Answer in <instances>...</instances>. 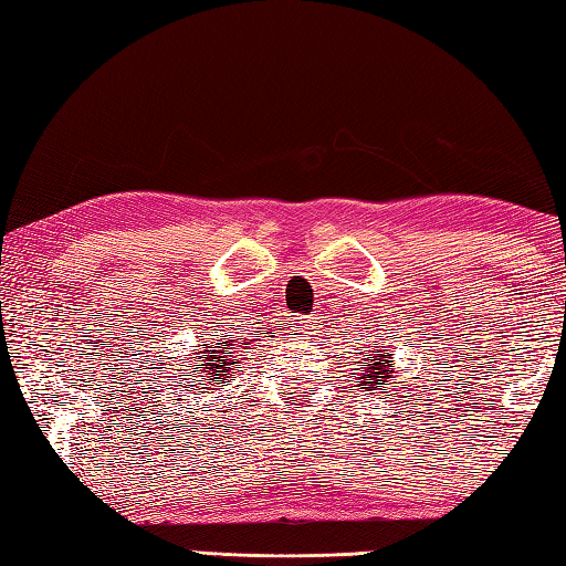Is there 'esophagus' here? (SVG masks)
Wrapping results in <instances>:
<instances>
[{
	"label": "esophagus",
	"instance_id": "34e87169",
	"mask_svg": "<svg viewBox=\"0 0 566 566\" xmlns=\"http://www.w3.org/2000/svg\"><path fill=\"white\" fill-rule=\"evenodd\" d=\"M294 324H296V331H302V334H312V328H316L318 318L316 316H298Z\"/></svg>",
	"mask_w": 566,
	"mask_h": 566
}]
</instances>
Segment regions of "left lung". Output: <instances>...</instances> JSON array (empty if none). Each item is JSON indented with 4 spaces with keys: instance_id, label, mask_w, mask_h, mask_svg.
<instances>
[{
    "instance_id": "obj_1",
    "label": "left lung",
    "mask_w": 566,
    "mask_h": 566,
    "mask_svg": "<svg viewBox=\"0 0 566 566\" xmlns=\"http://www.w3.org/2000/svg\"><path fill=\"white\" fill-rule=\"evenodd\" d=\"M375 348H378V343H375ZM392 373H395L392 353H387L385 356V350L378 348V350H373V358L368 363V368L360 373V380L370 382L375 387H382V385H390Z\"/></svg>"
}]
</instances>
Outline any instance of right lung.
<instances>
[{
    "label": "right lung",
    "instance_id": "right-lung-1",
    "mask_svg": "<svg viewBox=\"0 0 566 566\" xmlns=\"http://www.w3.org/2000/svg\"><path fill=\"white\" fill-rule=\"evenodd\" d=\"M230 346H232L230 340H226V346H223V343H216L218 350H210V356H206V358L203 356H196L198 360H201V365H203L201 382L208 380V385L213 387V390H218V387H223V382L232 375V368H235V356H226V353L230 350ZM206 348H210V346H206ZM242 348H248V343H242ZM203 353H208V350H203ZM193 378H196V375H193Z\"/></svg>",
    "mask_w": 566,
    "mask_h": 566
}]
</instances>
